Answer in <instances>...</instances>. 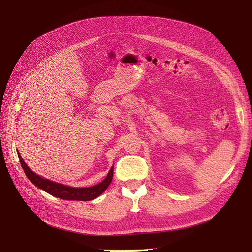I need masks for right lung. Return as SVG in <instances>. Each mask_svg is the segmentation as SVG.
I'll return each mask as SVG.
<instances>
[{
	"label": "right lung",
	"instance_id": "right-lung-1",
	"mask_svg": "<svg viewBox=\"0 0 252 252\" xmlns=\"http://www.w3.org/2000/svg\"><path fill=\"white\" fill-rule=\"evenodd\" d=\"M20 163L22 165V168L24 170L27 178L30 180V182L34 184L36 187L46 191L47 193L59 197L62 200H68V201H91L94 200L95 197L101 195L112 181L113 177V167L109 170L106 179L98 183L97 185L91 186V187H85V188H73L69 186H65L60 184V183H55L52 181H49L47 179H43L40 175H37L33 171L29 169V167L26 165V163L23 161V158L20 154H18Z\"/></svg>",
	"mask_w": 252,
	"mask_h": 252
}]
</instances>
